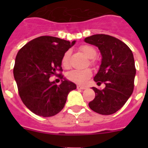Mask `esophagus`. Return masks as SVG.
Masks as SVG:
<instances>
[{"label":"esophagus","instance_id":"34e87169","mask_svg":"<svg viewBox=\"0 0 148 148\" xmlns=\"http://www.w3.org/2000/svg\"><path fill=\"white\" fill-rule=\"evenodd\" d=\"M77 88L79 89V90H84V89H86V88H84V87H81V86L80 85L77 86Z\"/></svg>","mask_w":148,"mask_h":148}]
</instances>
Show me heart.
Instances as JSON below:
<instances>
[{
  "label": "heart",
  "mask_w": 148,
  "mask_h": 148,
  "mask_svg": "<svg viewBox=\"0 0 148 148\" xmlns=\"http://www.w3.org/2000/svg\"><path fill=\"white\" fill-rule=\"evenodd\" d=\"M81 51L85 54L88 58L93 59L96 57L97 51L91 46L89 45H83L80 47ZM71 56V51H67L64 53L62 57L61 63L64 67H69V59ZM92 75V71L90 69L84 70H72L67 74V77L68 80L73 81L74 83L78 84H84L85 82L90 78Z\"/></svg>",
  "instance_id": "obj_1"
}]
</instances>
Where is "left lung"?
Returning a JSON list of instances; mask_svg holds the SVG:
<instances>
[{
    "mask_svg": "<svg viewBox=\"0 0 148 148\" xmlns=\"http://www.w3.org/2000/svg\"><path fill=\"white\" fill-rule=\"evenodd\" d=\"M84 41L100 50L102 60L94 80L97 84H105L103 90L93 87L95 97L88 105L101 114H114L133 93L136 74L133 53L124 42L110 35L95 34Z\"/></svg>",
    "mask_w": 148,
    "mask_h": 148,
    "instance_id": "1",
    "label": "left lung"
}]
</instances>
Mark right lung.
Listing matches in <instances>:
<instances>
[{
	"label": "right lung",
	"instance_id": "add662e5",
	"mask_svg": "<svg viewBox=\"0 0 148 148\" xmlns=\"http://www.w3.org/2000/svg\"><path fill=\"white\" fill-rule=\"evenodd\" d=\"M51 36L29 41L16 56L14 77L21 101L29 110L41 117H52L62 110L70 91L76 84L63 78L60 85L50 81L61 71L64 53L75 44Z\"/></svg>",
	"mask_w": 148,
	"mask_h": 148
}]
</instances>
